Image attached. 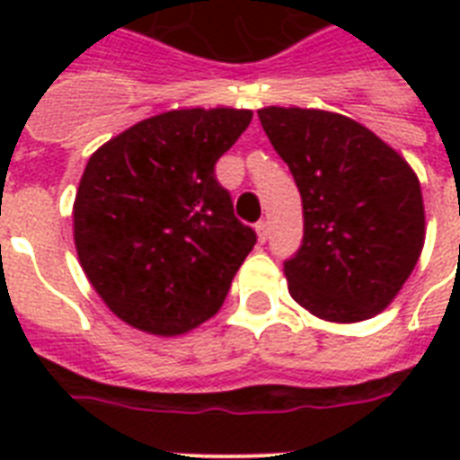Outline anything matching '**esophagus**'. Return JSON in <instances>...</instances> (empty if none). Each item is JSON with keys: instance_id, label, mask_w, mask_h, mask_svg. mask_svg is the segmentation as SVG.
<instances>
[{"instance_id": "esophagus-1", "label": "esophagus", "mask_w": 460, "mask_h": 460, "mask_svg": "<svg viewBox=\"0 0 460 460\" xmlns=\"http://www.w3.org/2000/svg\"><path fill=\"white\" fill-rule=\"evenodd\" d=\"M255 231H258V241H260V243H265L267 238H270V222H265V219H260V222L255 224Z\"/></svg>"}]
</instances>
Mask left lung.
I'll return each mask as SVG.
<instances>
[{
    "label": "left lung",
    "mask_w": 460,
    "mask_h": 460,
    "mask_svg": "<svg viewBox=\"0 0 460 460\" xmlns=\"http://www.w3.org/2000/svg\"><path fill=\"white\" fill-rule=\"evenodd\" d=\"M258 117L303 200L301 248L284 262L288 294L329 322L382 313L425 243V208L413 169L341 114L265 107Z\"/></svg>",
    "instance_id": "8db88e82"
}]
</instances>
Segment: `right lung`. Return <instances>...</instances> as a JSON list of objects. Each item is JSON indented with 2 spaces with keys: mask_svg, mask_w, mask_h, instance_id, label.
I'll return each mask as SVG.
<instances>
[{
  "mask_svg": "<svg viewBox=\"0 0 460 460\" xmlns=\"http://www.w3.org/2000/svg\"><path fill=\"white\" fill-rule=\"evenodd\" d=\"M251 110H173L104 143L83 172L74 238L83 272L131 327L183 334L209 320L258 241L215 164Z\"/></svg>",
  "mask_w": 460,
  "mask_h": 460,
  "instance_id": "1",
  "label": "right lung"
}]
</instances>
